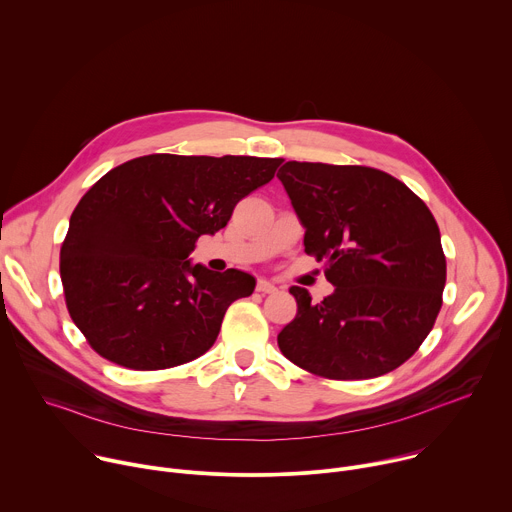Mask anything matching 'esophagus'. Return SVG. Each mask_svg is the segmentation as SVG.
<instances>
[{"mask_svg": "<svg viewBox=\"0 0 512 512\" xmlns=\"http://www.w3.org/2000/svg\"><path fill=\"white\" fill-rule=\"evenodd\" d=\"M257 291H259V294H275L277 287H275L269 279L259 277V279H257Z\"/></svg>", "mask_w": 512, "mask_h": 512, "instance_id": "esophagus-1", "label": "esophagus"}]
</instances>
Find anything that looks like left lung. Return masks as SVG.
<instances>
[{"instance_id": "1", "label": "left lung", "mask_w": 512, "mask_h": 512, "mask_svg": "<svg viewBox=\"0 0 512 512\" xmlns=\"http://www.w3.org/2000/svg\"><path fill=\"white\" fill-rule=\"evenodd\" d=\"M306 229L304 247L334 294L314 304L289 294L298 314L279 334L285 358L336 381L375 379L411 358L442 308L446 255L425 202L367 166L287 162L277 172Z\"/></svg>"}]
</instances>
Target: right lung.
<instances>
[{
    "instance_id": "1",
    "label": "right lung",
    "mask_w": 512,
    "mask_h": 512,
    "mask_svg": "<svg viewBox=\"0 0 512 512\" xmlns=\"http://www.w3.org/2000/svg\"><path fill=\"white\" fill-rule=\"evenodd\" d=\"M279 158L152 154L107 172L81 198L60 247L68 314L103 358L162 371L204 354L227 308L255 277L188 259L200 235L227 227Z\"/></svg>"
}]
</instances>
